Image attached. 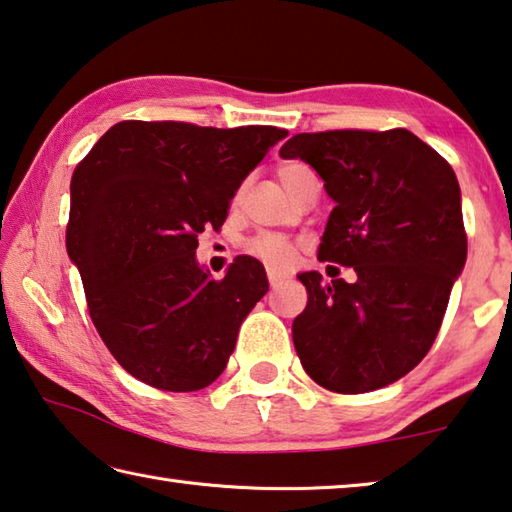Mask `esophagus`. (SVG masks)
<instances>
[{
	"mask_svg": "<svg viewBox=\"0 0 512 512\" xmlns=\"http://www.w3.org/2000/svg\"><path fill=\"white\" fill-rule=\"evenodd\" d=\"M284 280V277L280 275V273H275V271H268V284H271V287H277V284H280Z\"/></svg>",
	"mask_w": 512,
	"mask_h": 512,
	"instance_id": "1",
	"label": "esophagus"
}]
</instances>
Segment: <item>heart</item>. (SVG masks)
I'll return each mask as SVG.
<instances>
[{"instance_id": "heart-1", "label": "heart", "mask_w": 512, "mask_h": 512, "mask_svg": "<svg viewBox=\"0 0 512 512\" xmlns=\"http://www.w3.org/2000/svg\"><path fill=\"white\" fill-rule=\"evenodd\" d=\"M314 176L305 162L298 160H287L277 167V178H280L282 187L293 196V192L300 187V183L305 178ZM246 253L253 255L259 262L266 264L273 271H284L293 264V259L298 255V248L291 239L282 237V235H271V232H264V235L253 237L246 244Z\"/></svg>"}]
</instances>
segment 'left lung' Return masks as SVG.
I'll list each match as a JSON object with an SVG mask.
<instances>
[{
	"label": "left lung",
	"mask_w": 512,
	"mask_h": 512,
	"mask_svg": "<svg viewBox=\"0 0 512 512\" xmlns=\"http://www.w3.org/2000/svg\"><path fill=\"white\" fill-rule=\"evenodd\" d=\"M280 155L311 164L336 203L318 259L357 273L329 284L316 271L298 275L307 289L293 320L302 368L343 395L393 384L427 357L465 266L456 173L406 128L298 133Z\"/></svg>",
	"instance_id": "8db88e82"
}]
</instances>
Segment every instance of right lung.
<instances>
[{
	"mask_svg": "<svg viewBox=\"0 0 512 512\" xmlns=\"http://www.w3.org/2000/svg\"><path fill=\"white\" fill-rule=\"evenodd\" d=\"M275 126L119 121L76 164L67 255L112 357L160 391H201L225 370L239 325L268 291L264 266L237 257L221 280L196 264Z\"/></svg>",
	"mask_w": 512,
	"mask_h": 512,
	"instance_id": "right-lung-1",
	"label": "right lung"
}]
</instances>
